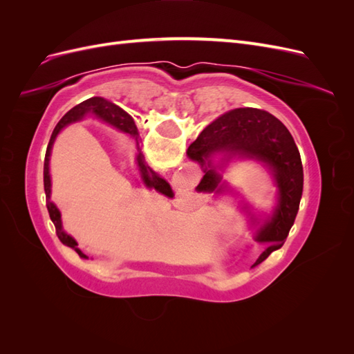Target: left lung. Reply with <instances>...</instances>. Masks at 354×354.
<instances>
[{"label": "left lung", "instance_id": "obj_1", "mask_svg": "<svg viewBox=\"0 0 354 354\" xmlns=\"http://www.w3.org/2000/svg\"><path fill=\"white\" fill-rule=\"evenodd\" d=\"M187 156L203 171L199 192L214 195L232 194L223 173L233 159H251L264 165L276 186V207L264 220L255 217L248 203L241 209L252 224L257 242L267 243L259 263L285 243L303 195V164L298 147L288 128L272 113L255 108H238L216 118L203 128L187 149Z\"/></svg>", "mask_w": 354, "mask_h": 354}]
</instances>
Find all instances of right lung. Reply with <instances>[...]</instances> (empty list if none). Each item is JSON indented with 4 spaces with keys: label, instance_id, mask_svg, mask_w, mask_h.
Instances as JSON below:
<instances>
[{
    "label": "right lung",
    "instance_id": "1",
    "mask_svg": "<svg viewBox=\"0 0 354 354\" xmlns=\"http://www.w3.org/2000/svg\"><path fill=\"white\" fill-rule=\"evenodd\" d=\"M88 113H93L95 118H99V120H102L103 122L115 127L116 130L130 134L131 137L136 138V142L138 138V130H137V127L134 124V120L131 118V115H128L124 109L120 108V106H116L115 103L106 100L103 97H91V99L84 100L82 103L75 106V108H72L68 113H65V116H63L62 120L57 122L55 131H53V134H51V138H50L48 146H47L46 159H44V190H46V199H47V209H48V214H50V218H51L53 224H55L57 238L60 239V242L63 245L71 246L72 250L77 251L81 259H88V257L78 248L77 241H75L71 236V234H68L65 230H63L60 211L56 207V203L51 202L50 156H51V149H53V145H55L56 137L63 130V128L68 127L69 124L81 121L82 118H85V115H88ZM136 160H137L138 169H140V173H142V180H143L145 186L149 187V189H155L165 196L173 198V190H171L169 185L167 183V180H164L162 177H159L153 169H151V167H147L142 152H138Z\"/></svg>",
    "mask_w": 354,
    "mask_h": 354
}]
</instances>
